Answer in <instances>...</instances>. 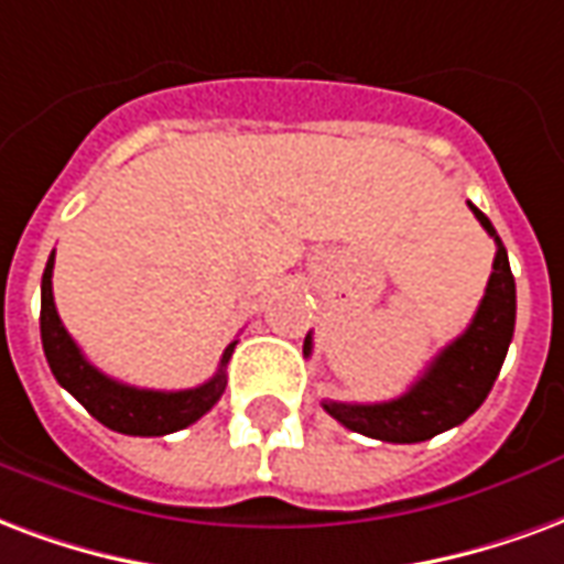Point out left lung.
Returning <instances> with one entry per match:
<instances>
[{"label":"left lung","mask_w":564,"mask_h":564,"mask_svg":"<svg viewBox=\"0 0 564 564\" xmlns=\"http://www.w3.org/2000/svg\"><path fill=\"white\" fill-rule=\"evenodd\" d=\"M484 231L496 240V261H492L490 282L484 291L475 318L463 336L445 345L423 376L402 397L388 402H324V412L360 435L393 442V445H414L433 435L459 426L468 414L480 409L499 376L517 318V285H513L508 252L501 246L492 221L475 204H468ZM303 351L312 355V333L303 343Z\"/></svg>","instance_id":"1"}]
</instances>
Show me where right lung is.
<instances>
[{
  "label": "right lung",
  "mask_w": 564,
  "mask_h": 564,
  "mask_svg": "<svg viewBox=\"0 0 564 564\" xmlns=\"http://www.w3.org/2000/svg\"><path fill=\"white\" fill-rule=\"evenodd\" d=\"M53 254L56 252H51L41 276V345L56 381L98 423L122 435H167L186 430L188 423L204 417L221 400L228 384L225 367L231 360L237 339L225 348L219 372L192 390L131 388L93 367L72 339V333L59 322V312L53 303Z\"/></svg>",
  "instance_id": "1"
}]
</instances>
